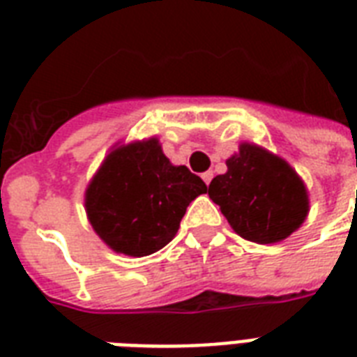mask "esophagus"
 <instances>
[{
    "instance_id": "obj_1",
    "label": "esophagus",
    "mask_w": 357,
    "mask_h": 357,
    "mask_svg": "<svg viewBox=\"0 0 357 357\" xmlns=\"http://www.w3.org/2000/svg\"><path fill=\"white\" fill-rule=\"evenodd\" d=\"M202 179H204V181L209 185V183H211V179H213V172H209V170H207V172H204V174H202Z\"/></svg>"
}]
</instances>
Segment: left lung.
Masks as SVG:
<instances>
[{
	"instance_id": "1",
	"label": "left lung",
	"mask_w": 357,
	"mask_h": 357,
	"mask_svg": "<svg viewBox=\"0 0 357 357\" xmlns=\"http://www.w3.org/2000/svg\"><path fill=\"white\" fill-rule=\"evenodd\" d=\"M226 167V174L213 178L207 195L235 234L272 244L304 224L310 213L307 187L285 159L254 142H241Z\"/></svg>"
}]
</instances>
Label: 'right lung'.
Masks as SVG:
<instances>
[{
	"label": "right lung",
	"mask_w": 357,
	"mask_h": 357,
	"mask_svg": "<svg viewBox=\"0 0 357 357\" xmlns=\"http://www.w3.org/2000/svg\"><path fill=\"white\" fill-rule=\"evenodd\" d=\"M207 187L162 153L157 137L114 144L86 185L85 211L116 254L144 257L167 246L187 207Z\"/></svg>",
	"instance_id": "obj_1"
}]
</instances>
